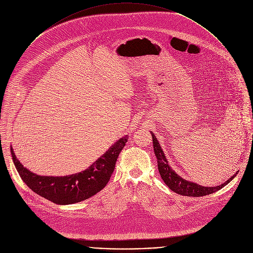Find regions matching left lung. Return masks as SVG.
I'll list each match as a JSON object with an SVG mask.
<instances>
[{
  "label": "left lung",
  "mask_w": 253,
  "mask_h": 253,
  "mask_svg": "<svg viewBox=\"0 0 253 253\" xmlns=\"http://www.w3.org/2000/svg\"><path fill=\"white\" fill-rule=\"evenodd\" d=\"M152 135V141H153V148H154V153L157 158V164H158V170L160 173V176L162 178L165 184L175 193L183 195V196H192V197H199V196H205L211 193H214L216 191H218L225 185H227L231 180L236 176L237 172L234 173L227 181L222 183L221 185H217L214 187H206L199 185L197 183L188 181L186 179H183L182 177H180L168 164V161L166 159V156L164 154V151L161 148V145L159 144V141L157 140L156 136L154 133L151 132Z\"/></svg>",
  "instance_id": "8db88e82"
}]
</instances>
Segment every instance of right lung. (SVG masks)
<instances>
[{"label": "right lung", "instance_id": "obj_1", "mask_svg": "<svg viewBox=\"0 0 253 253\" xmlns=\"http://www.w3.org/2000/svg\"><path fill=\"white\" fill-rule=\"evenodd\" d=\"M127 140L128 136H123L87 169L67 176L35 174L22 165L12 147L11 154L20 177L31 190L53 203L67 205L86 200L107 185Z\"/></svg>", "mask_w": 253, "mask_h": 253}]
</instances>
